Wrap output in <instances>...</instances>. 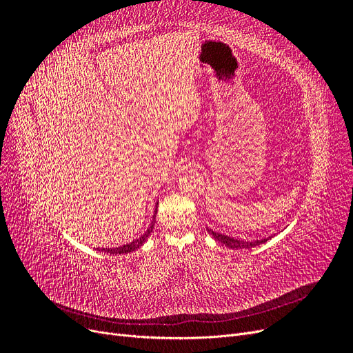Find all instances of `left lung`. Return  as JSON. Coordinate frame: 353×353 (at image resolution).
<instances>
[{"instance_id":"left-lung-1","label":"left lung","mask_w":353,"mask_h":353,"mask_svg":"<svg viewBox=\"0 0 353 353\" xmlns=\"http://www.w3.org/2000/svg\"><path fill=\"white\" fill-rule=\"evenodd\" d=\"M206 230H208V232L210 234V236H212L213 239H215L216 241H219L221 244L227 245L228 249H252V248H256V245L266 243L270 239L274 237V236H270V237H263V239H259V240H241V239H236V237L227 236V234L213 231V230L209 228V227H206Z\"/></svg>"}]
</instances>
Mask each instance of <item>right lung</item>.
Here are the masks:
<instances>
[{"instance_id": "add662e5", "label": "right lung", "mask_w": 353, "mask_h": 353, "mask_svg": "<svg viewBox=\"0 0 353 353\" xmlns=\"http://www.w3.org/2000/svg\"><path fill=\"white\" fill-rule=\"evenodd\" d=\"M157 205L159 201H156V209H154V213H153V219H152V223L150 227L147 228V231L143 234L141 237H138L137 240H132L131 243H126L123 245H119V248H112V249H97L99 252H104V253H109V254H126V253H131L134 250H137L138 248H141V245L147 241L148 236H150L153 228H154V221H156V213H157Z\"/></svg>"}]
</instances>
